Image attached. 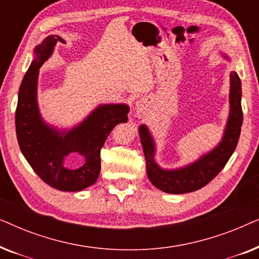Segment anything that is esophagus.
Returning <instances> with one entry per match:
<instances>
[{"label": "esophagus", "mask_w": 259, "mask_h": 259, "mask_svg": "<svg viewBox=\"0 0 259 259\" xmlns=\"http://www.w3.org/2000/svg\"><path fill=\"white\" fill-rule=\"evenodd\" d=\"M148 111V101L146 99H140L136 104V114L138 118H144L147 114Z\"/></svg>", "instance_id": "obj_1"}]
</instances>
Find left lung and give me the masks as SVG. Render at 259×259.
<instances>
[{"instance_id": "1", "label": "left lung", "mask_w": 259, "mask_h": 259, "mask_svg": "<svg viewBox=\"0 0 259 259\" xmlns=\"http://www.w3.org/2000/svg\"><path fill=\"white\" fill-rule=\"evenodd\" d=\"M221 54L224 59L230 60L224 53ZM229 105V116L219 143L212 150L182 167L162 168L155 161L157 144L150 128L144 123L139 126L138 132L146 160L147 176L157 189L172 194L189 193L201 189L222 171L236 150L243 123L242 82L236 72L230 73Z\"/></svg>"}]
</instances>
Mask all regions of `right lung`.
Segmentation results:
<instances>
[{"instance_id": "add662e5", "label": "right lung", "mask_w": 259, "mask_h": 259, "mask_svg": "<svg viewBox=\"0 0 259 259\" xmlns=\"http://www.w3.org/2000/svg\"><path fill=\"white\" fill-rule=\"evenodd\" d=\"M59 35H49L34 49V59L20 86L15 114L20 150L35 173L49 186L66 192H77L94 185L101 168L100 151L112 130L127 122L126 104H100L76 125L59 128L42 118L37 102L40 68L51 58ZM84 159L79 168L64 165L69 154Z\"/></svg>"}]
</instances>
